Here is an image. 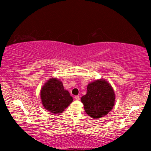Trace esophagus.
I'll return each mask as SVG.
<instances>
[{"label":"esophagus","instance_id":"1","mask_svg":"<svg viewBox=\"0 0 151 151\" xmlns=\"http://www.w3.org/2000/svg\"><path fill=\"white\" fill-rule=\"evenodd\" d=\"M75 100H76V101H79L80 100V97L78 95H76L75 97Z\"/></svg>","mask_w":151,"mask_h":151}]
</instances>
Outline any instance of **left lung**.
Here are the masks:
<instances>
[{"instance_id":"left-lung-1","label":"left lung","mask_w":151,"mask_h":151,"mask_svg":"<svg viewBox=\"0 0 151 151\" xmlns=\"http://www.w3.org/2000/svg\"><path fill=\"white\" fill-rule=\"evenodd\" d=\"M85 111L93 119L105 116L113 108L115 93L113 88L104 80L89 84L87 93L81 98Z\"/></svg>"}]
</instances>
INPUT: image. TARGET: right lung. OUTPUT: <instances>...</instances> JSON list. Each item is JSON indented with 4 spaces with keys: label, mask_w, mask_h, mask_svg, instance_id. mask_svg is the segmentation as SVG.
<instances>
[{
    "label": "right lung",
    "mask_w": 151,
    "mask_h": 151,
    "mask_svg": "<svg viewBox=\"0 0 151 151\" xmlns=\"http://www.w3.org/2000/svg\"><path fill=\"white\" fill-rule=\"evenodd\" d=\"M41 101L45 108L54 114H61L73 102L69 93L64 89L62 82L51 78L41 90Z\"/></svg>",
    "instance_id": "right-lung-1"
}]
</instances>
